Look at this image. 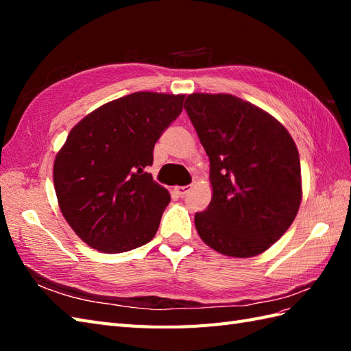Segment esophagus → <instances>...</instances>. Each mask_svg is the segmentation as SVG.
<instances>
[{
	"label": "esophagus",
	"mask_w": 351,
	"mask_h": 351,
	"mask_svg": "<svg viewBox=\"0 0 351 351\" xmlns=\"http://www.w3.org/2000/svg\"><path fill=\"white\" fill-rule=\"evenodd\" d=\"M191 190V185H182V187H175L176 195L180 197H184Z\"/></svg>",
	"instance_id": "obj_1"
}]
</instances>
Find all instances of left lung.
I'll return each mask as SVG.
<instances>
[{"label":"left lung","mask_w":351,"mask_h":351,"mask_svg":"<svg viewBox=\"0 0 351 351\" xmlns=\"http://www.w3.org/2000/svg\"><path fill=\"white\" fill-rule=\"evenodd\" d=\"M184 108L210 156L213 199L195 215L197 234L223 255H259L299 211L294 140L274 117L232 95L193 93Z\"/></svg>","instance_id":"left-lung-1"}]
</instances>
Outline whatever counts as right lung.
<instances>
[{
    "label": "right lung",
    "mask_w": 351,
    "mask_h": 351,
    "mask_svg": "<svg viewBox=\"0 0 351 351\" xmlns=\"http://www.w3.org/2000/svg\"><path fill=\"white\" fill-rule=\"evenodd\" d=\"M184 98L131 93L71 130L54 161V189L66 221L90 247L122 253L155 237L170 195L145 169Z\"/></svg>",
    "instance_id": "add662e5"
}]
</instances>
